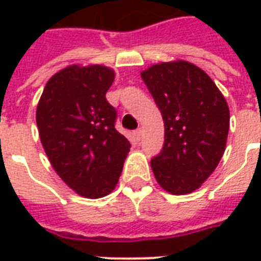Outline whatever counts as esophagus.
Listing matches in <instances>:
<instances>
[{"instance_id":"esophagus-1","label":"esophagus","mask_w":261,"mask_h":261,"mask_svg":"<svg viewBox=\"0 0 261 261\" xmlns=\"http://www.w3.org/2000/svg\"><path fill=\"white\" fill-rule=\"evenodd\" d=\"M134 137H135V141H141V138H142V131L141 130H135L134 131Z\"/></svg>"}]
</instances>
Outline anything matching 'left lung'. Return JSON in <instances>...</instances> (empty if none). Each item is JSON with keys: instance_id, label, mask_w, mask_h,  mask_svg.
<instances>
[{"instance_id": "8db88e82", "label": "left lung", "mask_w": 261, "mask_h": 261, "mask_svg": "<svg viewBox=\"0 0 261 261\" xmlns=\"http://www.w3.org/2000/svg\"><path fill=\"white\" fill-rule=\"evenodd\" d=\"M163 115L165 142L150 161L154 177L173 195L194 192L226 149L230 114L207 73L187 61L151 65L141 73Z\"/></svg>"}]
</instances>
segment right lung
<instances>
[{
    "mask_svg": "<svg viewBox=\"0 0 261 261\" xmlns=\"http://www.w3.org/2000/svg\"><path fill=\"white\" fill-rule=\"evenodd\" d=\"M114 80L111 67L70 65L47 81L36 108L40 142L54 171L88 199L114 190L130 151L106 98Z\"/></svg>",
    "mask_w": 261,
    "mask_h": 261,
    "instance_id": "add662e5",
    "label": "right lung"
}]
</instances>
